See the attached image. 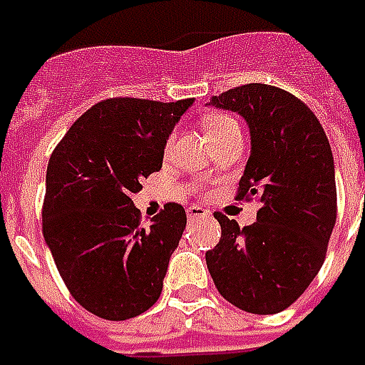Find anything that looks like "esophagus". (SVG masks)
I'll list each match as a JSON object with an SVG mask.
<instances>
[{
    "label": "esophagus",
    "instance_id": "obj_1",
    "mask_svg": "<svg viewBox=\"0 0 365 365\" xmlns=\"http://www.w3.org/2000/svg\"><path fill=\"white\" fill-rule=\"evenodd\" d=\"M205 217H211V213H209L207 209H203V207L191 205L190 209H187V219H190V221H197V219H205Z\"/></svg>",
    "mask_w": 365,
    "mask_h": 365
}]
</instances>
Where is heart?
<instances>
[{
  "mask_svg": "<svg viewBox=\"0 0 365 365\" xmlns=\"http://www.w3.org/2000/svg\"><path fill=\"white\" fill-rule=\"evenodd\" d=\"M232 125H237V120L230 119V117H227V115H215V117H211V119H207L205 123L207 135L213 136L217 135V133L225 130V128L232 127ZM170 146H172V138H170V143H168V148H170Z\"/></svg>",
  "mask_w": 365,
  "mask_h": 365,
  "instance_id": "obj_1",
  "label": "heart"
}]
</instances>
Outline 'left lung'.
Instances as JSON below:
<instances>
[{
  "mask_svg": "<svg viewBox=\"0 0 365 365\" xmlns=\"http://www.w3.org/2000/svg\"><path fill=\"white\" fill-rule=\"evenodd\" d=\"M209 107L238 113L250 130V158L238 199H260L256 222L240 229L215 213L221 240L205 254L217 289L246 313L275 314L319 274L336 222V180L329 138L314 113L289 91L248 83Z\"/></svg>",
  "mask_w": 365,
  "mask_h": 365,
  "instance_id": "1",
  "label": "left lung"
}]
</instances>
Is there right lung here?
<instances>
[{"label": "right lung", "instance_id": "add662e5", "mask_svg": "<svg viewBox=\"0 0 365 365\" xmlns=\"http://www.w3.org/2000/svg\"><path fill=\"white\" fill-rule=\"evenodd\" d=\"M191 105L105 99L68 128L48 160L44 242L72 297L101 319H133L162 293L187 217L168 203L143 227L130 197L162 168L168 138Z\"/></svg>", "mask_w": 365, "mask_h": 365}]
</instances>
